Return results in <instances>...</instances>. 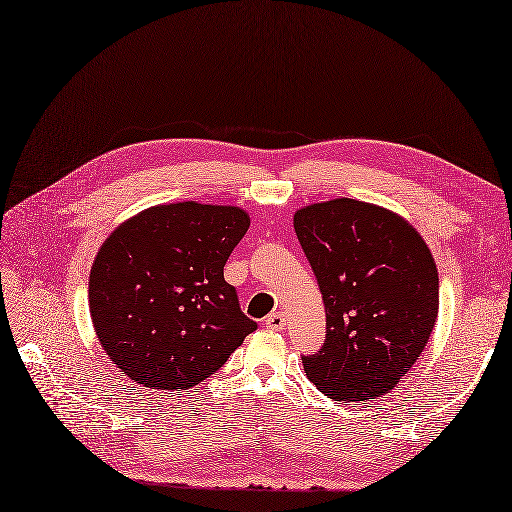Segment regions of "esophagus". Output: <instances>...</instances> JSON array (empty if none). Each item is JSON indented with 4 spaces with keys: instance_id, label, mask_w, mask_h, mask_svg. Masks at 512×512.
Masks as SVG:
<instances>
[{
    "instance_id": "1",
    "label": "esophagus",
    "mask_w": 512,
    "mask_h": 512,
    "mask_svg": "<svg viewBox=\"0 0 512 512\" xmlns=\"http://www.w3.org/2000/svg\"><path fill=\"white\" fill-rule=\"evenodd\" d=\"M265 324H267V329H271V331H282L286 327V318H284L282 312H273L265 318Z\"/></svg>"
}]
</instances>
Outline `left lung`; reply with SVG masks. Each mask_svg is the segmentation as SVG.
<instances>
[{
    "label": "left lung",
    "mask_w": 512,
    "mask_h": 512,
    "mask_svg": "<svg viewBox=\"0 0 512 512\" xmlns=\"http://www.w3.org/2000/svg\"><path fill=\"white\" fill-rule=\"evenodd\" d=\"M294 230L314 269L327 339L303 356L318 391L363 404L406 376L438 320L436 260L401 215L354 198H333L294 213Z\"/></svg>",
    "instance_id": "8db88e82"
}]
</instances>
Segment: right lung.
Segmentation results:
<instances>
[{
    "label": "right lung",
    "instance_id": "1",
    "mask_svg": "<svg viewBox=\"0 0 512 512\" xmlns=\"http://www.w3.org/2000/svg\"><path fill=\"white\" fill-rule=\"evenodd\" d=\"M247 228L241 207L183 200L136 213L106 237L89 273V312L130 380L192 389L256 331L224 280Z\"/></svg>",
    "mask_w": 512,
    "mask_h": 512
}]
</instances>
